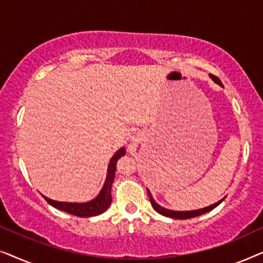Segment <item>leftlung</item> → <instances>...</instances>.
<instances>
[{"mask_svg":"<svg viewBox=\"0 0 263 263\" xmlns=\"http://www.w3.org/2000/svg\"><path fill=\"white\" fill-rule=\"evenodd\" d=\"M211 78L213 79V80H214L215 82H217V84H219L220 86H222L221 81L219 80V78L214 77V75H212V74H211ZM148 196H149V201H151V203H152L153 208L158 212V213L163 214V215H165V217H170V218H174V219H189V218L197 217V215L204 214V213H207V212H210V211L213 210V208L217 207L218 204H219V203H221V202H222V200H224V199H222V200L219 201V202L214 203V204H212V206H210V207L202 208V210H197V211H188V212H177V211L175 212V211L166 210V208H164V207L159 206V204H158V203L156 202V201L153 200V197H152V195H151L149 190H148Z\"/></svg>","mask_w":263,"mask_h":263,"instance_id":"8db88e82","label":"left lung"}]
</instances>
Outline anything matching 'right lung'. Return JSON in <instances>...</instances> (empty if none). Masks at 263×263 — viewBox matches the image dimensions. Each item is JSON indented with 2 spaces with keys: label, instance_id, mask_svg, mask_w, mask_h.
I'll use <instances>...</instances> for the list:
<instances>
[{
  "label": "right lung",
  "instance_id": "1",
  "mask_svg": "<svg viewBox=\"0 0 263 263\" xmlns=\"http://www.w3.org/2000/svg\"><path fill=\"white\" fill-rule=\"evenodd\" d=\"M125 154V149L121 148L115 156L111 158L109 168H107V176L105 184H104L102 192L99 193V195L96 197L95 200L89 201L86 203H68V202H59V201L50 200L48 197L44 196L46 202L51 204L57 210H61L67 213L73 214L75 217H93V215L102 214L103 212H105L109 208L112 197H111V185L115 179V172H116V163L122 156Z\"/></svg>",
  "mask_w": 263,
  "mask_h": 263
}]
</instances>
